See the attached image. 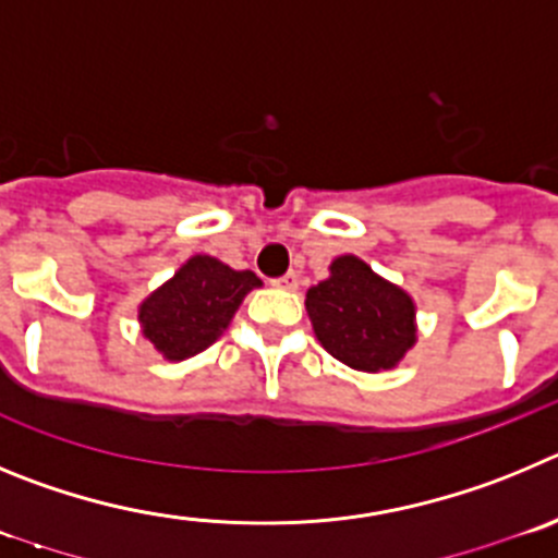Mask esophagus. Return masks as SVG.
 I'll use <instances>...</instances> for the list:
<instances>
[{"label":"esophagus","mask_w":558,"mask_h":558,"mask_svg":"<svg viewBox=\"0 0 558 558\" xmlns=\"http://www.w3.org/2000/svg\"><path fill=\"white\" fill-rule=\"evenodd\" d=\"M298 283H300V280H298V275H294V272H286L283 278L275 280V286H278V289H286V291H294V289H298Z\"/></svg>","instance_id":"obj_1"}]
</instances>
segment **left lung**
Returning <instances> with one entry per match:
<instances>
[{
	"label": "left lung",
	"instance_id": "obj_1",
	"mask_svg": "<svg viewBox=\"0 0 558 558\" xmlns=\"http://www.w3.org/2000/svg\"><path fill=\"white\" fill-rule=\"evenodd\" d=\"M328 269L305 294L319 344L359 373L395 369L416 344L414 298L359 255H339Z\"/></svg>",
	"mask_w": 558,
	"mask_h": 558
}]
</instances>
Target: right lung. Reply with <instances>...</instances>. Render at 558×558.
Instances as JSON below:
<instances>
[{
  "label": "right lung",
  "instance_id": "obj_1",
  "mask_svg": "<svg viewBox=\"0 0 558 558\" xmlns=\"http://www.w3.org/2000/svg\"><path fill=\"white\" fill-rule=\"evenodd\" d=\"M260 278L250 269H230L214 255H192L138 305L144 339L167 361H185L208 350L228 330L230 319Z\"/></svg>",
  "mask_w": 558,
  "mask_h": 558
}]
</instances>
